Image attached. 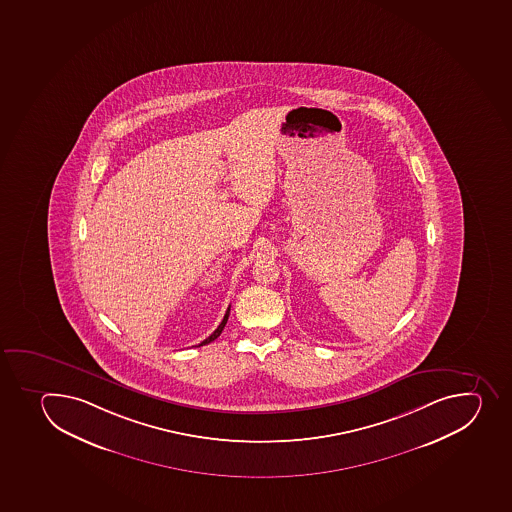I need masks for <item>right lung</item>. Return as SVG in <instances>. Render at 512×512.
Instances as JSON below:
<instances>
[{"mask_svg": "<svg viewBox=\"0 0 512 512\" xmlns=\"http://www.w3.org/2000/svg\"><path fill=\"white\" fill-rule=\"evenodd\" d=\"M229 313H230V307L227 308V312H225L224 320H222V323H220L219 327H217V330L212 333V335L209 336V338H205L202 343H199V346L207 345V343H210V341H214L217 336H220V333H222V330H224L225 323H227V320H229Z\"/></svg>", "mask_w": 512, "mask_h": 512, "instance_id": "right-lung-1", "label": "right lung"}]
</instances>
